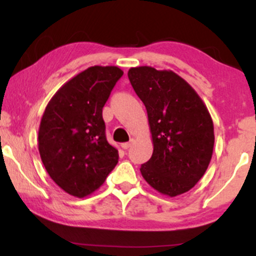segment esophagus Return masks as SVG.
<instances>
[{
    "instance_id": "34e87169",
    "label": "esophagus",
    "mask_w": 256,
    "mask_h": 256,
    "mask_svg": "<svg viewBox=\"0 0 256 256\" xmlns=\"http://www.w3.org/2000/svg\"><path fill=\"white\" fill-rule=\"evenodd\" d=\"M132 143H134V138H132V140H130V141H129V142H124V143H122V144H121V146H122V148H124V149H126V150H127L128 148H130V146H132Z\"/></svg>"
}]
</instances>
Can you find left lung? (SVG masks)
I'll use <instances>...</instances> for the list:
<instances>
[{
    "mask_svg": "<svg viewBox=\"0 0 256 256\" xmlns=\"http://www.w3.org/2000/svg\"><path fill=\"white\" fill-rule=\"evenodd\" d=\"M128 78L148 113L154 152L141 166L150 186L176 197L204 176L214 146L213 122L205 104L183 78L150 66L132 68Z\"/></svg>",
    "mask_w": 256,
    "mask_h": 256,
    "instance_id": "obj_1",
    "label": "left lung"
}]
</instances>
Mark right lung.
Returning a JSON list of instances; mask_svg holds the SVG:
<instances>
[{
	"instance_id": "right-lung-1",
	"label": "right lung",
	"mask_w": 256,
	"mask_h": 256,
	"mask_svg": "<svg viewBox=\"0 0 256 256\" xmlns=\"http://www.w3.org/2000/svg\"><path fill=\"white\" fill-rule=\"evenodd\" d=\"M122 74L116 66L88 68L45 108L38 132L42 162L54 183L74 197L98 190L118 162L106 138L102 108Z\"/></svg>"
}]
</instances>
